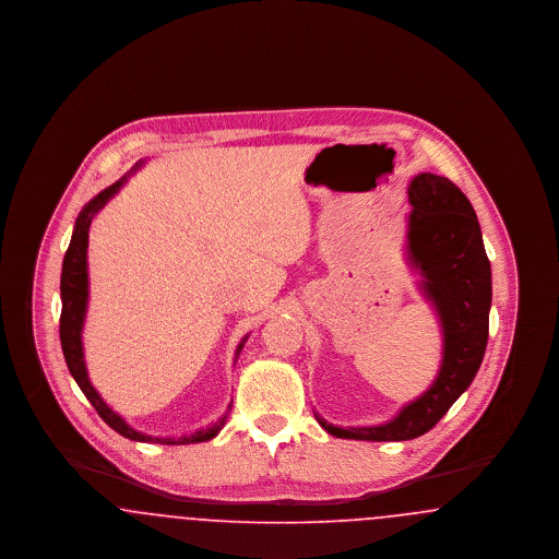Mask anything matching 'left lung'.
Segmentation results:
<instances>
[{"label":"left lung","mask_w":559,"mask_h":559,"mask_svg":"<svg viewBox=\"0 0 559 559\" xmlns=\"http://www.w3.org/2000/svg\"><path fill=\"white\" fill-rule=\"evenodd\" d=\"M408 203L406 253L442 324V365L429 390L383 426L337 427L317 415L322 429L337 438L402 442L424 436L469 388L486 352L492 278L478 215L461 188L436 174L413 178Z\"/></svg>","instance_id":"obj_1"}]
</instances>
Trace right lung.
<instances>
[{
    "mask_svg": "<svg viewBox=\"0 0 559 559\" xmlns=\"http://www.w3.org/2000/svg\"><path fill=\"white\" fill-rule=\"evenodd\" d=\"M140 167V163L133 167L130 174ZM128 174V176H130ZM128 176H123L119 182H115L112 187L105 188L103 192H98L83 210L80 217L75 222V230L69 242V249L64 253V262H62V276H60V299H62V312H60V346L62 354L67 360V367L73 374V379L78 381L81 392L85 394V399L92 402V406L96 408V413L103 417V421L107 426L112 427L117 433H121L123 438H130L135 442H151V444H171V447H182V444H194V442H205L212 440L219 429L226 424L230 406L222 419H217L213 426L199 429L194 433L180 436V438H159V436H146L138 429L128 426L126 419H121L105 400L100 399V394L94 390V385L90 383L87 369H85V360H83V344H81V331H83V320H85V310H87V233H90V224L94 219V215L100 212L108 201L119 192V188L126 185ZM245 340L237 347V356L245 346ZM235 356V360H237Z\"/></svg>",
    "mask_w": 559,
    "mask_h": 559,
    "instance_id": "add662e5",
    "label": "right lung"
}]
</instances>
